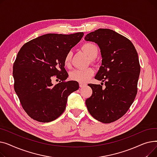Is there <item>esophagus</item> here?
Segmentation results:
<instances>
[{"label": "esophagus", "instance_id": "obj_1", "mask_svg": "<svg viewBox=\"0 0 157 157\" xmlns=\"http://www.w3.org/2000/svg\"><path fill=\"white\" fill-rule=\"evenodd\" d=\"M86 86V84H85V83H79V86H80V88H83L84 86Z\"/></svg>", "mask_w": 157, "mask_h": 157}]
</instances>
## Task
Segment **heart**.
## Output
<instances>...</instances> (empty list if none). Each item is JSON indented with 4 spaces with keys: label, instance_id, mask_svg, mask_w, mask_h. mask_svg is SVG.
<instances>
[{
    "label": "heart",
    "instance_id": "b5f03b06",
    "mask_svg": "<svg viewBox=\"0 0 157 157\" xmlns=\"http://www.w3.org/2000/svg\"><path fill=\"white\" fill-rule=\"evenodd\" d=\"M81 49L87 55L91 62L94 61V59H95L98 53V49L97 46L92 42L85 43L81 46ZM71 52H68L65 56L63 64L65 67H69L71 66ZM94 70L92 68L88 67L86 69H77L72 71L70 74V77L72 79L79 82V83H86L94 75Z\"/></svg>",
    "mask_w": 157,
    "mask_h": 157
}]
</instances>
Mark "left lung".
Segmentation results:
<instances>
[{"label":"left lung","mask_w":157,"mask_h":157,"mask_svg":"<svg viewBox=\"0 0 157 157\" xmlns=\"http://www.w3.org/2000/svg\"><path fill=\"white\" fill-rule=\"evenodd\" d=\"M85 39L101 49L102 65L95 78L105 86L88 84L92 95L86 100L87 109L98 121L114 122L127 112L137 95L141 69L137 52L128 39L111 29L96 30Z\"/></svg>","instance_id":"left-lung-1"}]
</instances>
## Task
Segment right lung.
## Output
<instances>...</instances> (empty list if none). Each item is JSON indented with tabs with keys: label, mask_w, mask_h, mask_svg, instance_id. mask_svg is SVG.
Here are the masks:
<instances>
[{
	"label": "right lung",
	"mask_w": 157,
	"mask_h": 157,
	"mask_svg": "<svg viewBox=\"0 0 157 157\" xmlns=\"http://www.w3.org/2000/svg\"><path fill=\"white\" fill-rule=\"evenodd\" d=\"M83 35L47 34L20 49L13 65L14 88L23 109L32 119L43 123L56 120L65 111L67 97L79 89L77 81H65L68 74L63 60ZM54 77L61 79L55 86L51 82Z\"/></svg>",
	"instance_id": "1"
}]
</instances>
